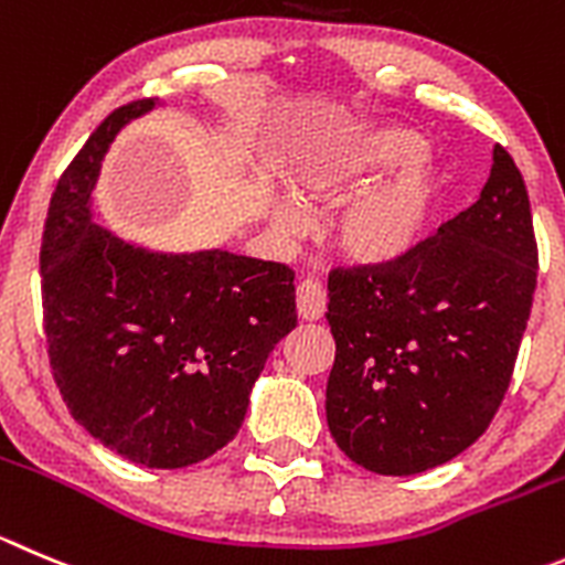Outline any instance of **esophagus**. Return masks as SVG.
Here are the masks:
<instances>
[{
    "label": "esophagus",
    "mask_w": 565,
    "mask_h": 565,
    "mask_svg": "<svg viewBox=\"0 0 565 565\" xmlns=\"http://www.w3.org/2000/svg\"><path fill=\"white\" fill-rule=\"evenodd\" d=\"M298 315L300 320H320L326 315V287L320 281H307L298 287Z\"/></svg>",
    "instance_id": "34e87169"
}]
</instances>
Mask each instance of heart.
Wrapping results in <instances>:
<instances>
[{
	"mask_svg": "<svg viewBox=\"0 0 565 565\" xmlns=\"http://www.w3.org/2000/svg\"><path fill=\"white\" fill-rule=\"evenodd\" d=\"M426 150L415 130H356L300 163L292 175L295 192L309 203H348L334 225V239L351 262L398 265L424 245L443 203L446 183L440 170L424 161ZM270 214L281 234H298L307 225L292 200H276Z\"/></svg>",
	"mask_w": 565,
	"mask_h": 565,
	"instance_id": "heart-1",
	"label": "heart"
}]
</instances>
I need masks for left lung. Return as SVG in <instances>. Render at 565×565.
I'll use <instances>...</instances> for the list:
<instances>
[{
	"label": "left lung",
	"mask_w": 565,
	"mask_h": 565,
	"mask_svg": "<svg viewBox=\"0 0 565 565\" xmlns=\"http://www.w3.org/2000/svg\"><path fill=\"white\" fill-rule=\"evenodd\" d=\"M535 276L524 178L497 145L477 203L413 256L329 276L337 446L367 471L413 477L477 443L508 393Z\"/></svg>",
	"instance_id": "8db88e82"
}]
</instances>
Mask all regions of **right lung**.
<instances>
[{
    "label": "right lung",
    "instance_id": "obj_1",
    "mask_svg": "<svg viewBox=\"0 0 565 565\" xmlns=\"http://www.w3.org/2000/svg\"><path fill=\"white\" fill-rule=\"evenodd\" d=\"M136 99L88 136L52 194L41 242L50 365L105 449L186 468L231 443L273 348L298 326L295 273L239 253H161L94 223L92 192Z\"/></svg>",
    "mask_w": 565,
    "mask_h": 565
}]
</instances>
